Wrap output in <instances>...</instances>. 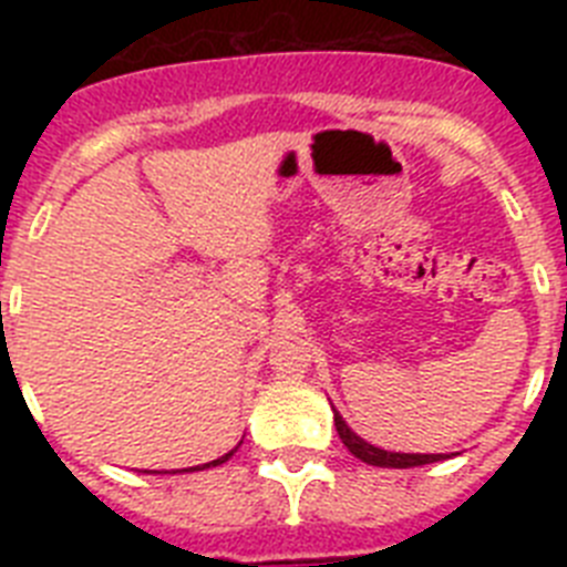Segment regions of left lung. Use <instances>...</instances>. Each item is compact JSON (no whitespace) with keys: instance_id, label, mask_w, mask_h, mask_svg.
Here are the masks:
<instances>
[{"instance_id":"1","label":"left lung","mask_w":567,"mask_h":567,"mask_svg":"<svg viewBox=\"0 0 567 567\" xmlns=\"http://www.w3.org/2000/svg\"><path fill=\"white\" fill-rule=\"evenodd\" d=\"M334 429H338L340 440L349 452L354 454L358 460L369 465H380V468H414V465H425V463H437L443 454H398V452H383V449H374L372 443H365L360 440L358 434L346 425V420L334 412Z\"/></svg>"}]
</instances>
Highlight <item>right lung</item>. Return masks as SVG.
Segmentation results:
<instances>
[{
  "mask_svg": "<svg viewBox=\"0 0 567 567\" xmlns=\"http://www.w3.org/2000/svg\"><path fill=\"white\" fill-rule=\"evenodd\" d=\"M235 452V449H233ZM233 452L229 454H224V457H218V460H213V463H204V465H195V468H184V471H202V468H213V465H221V463H227L229 457H233Z\"/></svg>",
  "mask_w": 567,
  "mask_h": 567,
  "instance_id": "1",
  "label": "right lung"
}]
</instances>
